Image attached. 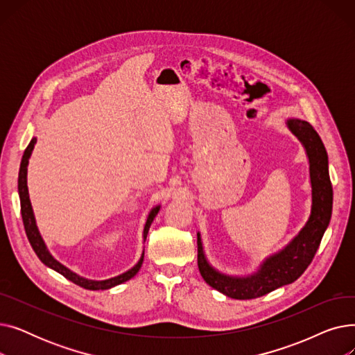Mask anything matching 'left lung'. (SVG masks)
<instances>
[{
  "label": "left lung",
  "instance_id": "left-lung-1",
  "mask_svg": "<svg viewBox=\"0 0 355 355\" xmlns=\"http://www.w3.org/2000/svg\"><path fill=\"white\" fill-rule=\"evenodd\" d=\"M288 126L297 137L309 158V175L312 185V209L305 227L291 243L279 253L270 256L260 265L257 273L248 277H233L213 269L202 252L197 233L198 270L211 288L233 300H254L284 285L295 282L306 268L320 248L322 236L332 214V184L328 171L325 146L311 123L301 119H288Z\"/></svg>",
  "mask_w": 355,
  "mask_h": 355
}]
</instances>
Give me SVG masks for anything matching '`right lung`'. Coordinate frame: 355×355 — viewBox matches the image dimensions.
Returning <instances> with one entry per match:
<instances>
[{"label": "right lung", "instance_id": "1", "mask_svg": "<svg viewBox=\"0 0 355 355\" xmlns=\"http://www.w3.org/2000/svg\"><path fill=\"white\" fill-rule=\"evenodd\" d=\"M35 145V138H33L28 144V146L26 148L23 159H21V165H20V173H18V194H20V204H21V216H23V223H24V229H26V234L28 237L30 245L33 248V250L35 252V254L39 256V259L42 262L51 268L53 270L59 272L60 275H63L69 281H71L73 284H76L85 289H90V291H103V289H109V288H114L116 285H121L126 281H129L130 277H134L138 270L142 266L144 262V253L139 259V262L132 268L129 269L128 272L116 276V277H112V279H106V281H89V279H85L79 275H76L74 272H71L70 269H67L66 266H63L62 263H59L58 260H55L47 250L44 241L39 233V229L35 226V220H34V214H33V209H31V202L28 198V189H27V165H28V158L31 155L33 148ZM159 211V206L153 209L151 213L148 214L146 223H145V227H144V239H146L149 226H151L153 220L155 218L157 213Z\"/></svg>", "mask_w": 355, "mask_h": 355}]
</instances>
